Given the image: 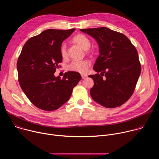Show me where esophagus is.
I'll return each instance as SVG.
<instances>
[{"label":"esophagus","instance_id":"34e87169","mask_svg":"<svg viewBox=\"0 0 159 159\" xmlns=\"http://www.w3.org/2000/svg\"><path fill=\"white\" fill-rule=\"evenodd\" d=\"M81 76H82V79H85V78L87 77V75H83V74H82Z\"/></svg>","mask_w":159,"mask_h":159}]
</instances>
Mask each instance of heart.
<instances>
[{
    "mask_svg": "<svg viewBox=\"0 0 159 159\" xmlns=\"http://www.w3.org/2000/svg\"><path fill=\"white\" fill-rule=\"evenodd\" d=\"M73 41L79 44L84 50H87L90 47V40L87 36L82 34L75 35L73 38ZM60 52L61 57L63 59H66L68 58V49L65 43H63L61 44ZM90 66V63L88 60H75L69 64L68 69L70 71L83 74L87 72Z\"/></svg>",
    "mask_w": 159,
    "mask_h": 159,
    "instance_id": "obj_1",
    "label": "heart"
}]
</instances>
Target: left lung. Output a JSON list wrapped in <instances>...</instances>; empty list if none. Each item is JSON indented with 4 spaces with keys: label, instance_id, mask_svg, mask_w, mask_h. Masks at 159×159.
I'll return each instance as SVG.
<instances>
[{
    "label": "left lung",
    "instance_id": "left-lung-1",
    "mask_svg": "<svg viewBox=\"0 0 159 159\" xmlns=\"http://www.w3.org/2000/svg\"><path fill=\"white\" fill-rule=\"evenodd\" d=\"M80 31L95 38L99 47L93 69L101 74L89 75L94 83L90 96L105 107L121 106L133 94L141 73L137 49L125 34L105 27Z\"/></svg>",
    "mask_w": 159,
    "mask_h": 159
}]
</instances>
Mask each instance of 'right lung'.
Masks as SVG:
<instances>
[{"instance_id":"add662e5","label":"right lung","mask_w":159,"mask_h":159,"mask_svg":"<svg viewBox=\"0 0 159 159\" xmlns=\"http://www.w3.org/2000/svg\"><path fill=\"white\" fill-rule=\"evenodd\" d=\"M75 29L47 30L30 38L22 47L17 62L18 80L29 100L38 108L47 111L58 109L72 95L82 77L69 71L63 79L54 73L60 66V48L64 39Z\"/></svg>"}]
</instances>
